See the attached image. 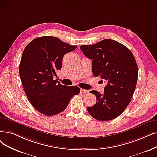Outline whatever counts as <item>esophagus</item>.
Returning <instances> with one entry per match:
<instances>
[{"instance_id":"esophagus-1","label":"esophagus","mask_w":157,"mask_h":157,"mask_svg":"<svg viewBox=\"0 0 157 157\" xmlns=\"http://www.w3.org/2000/svg\"><path fill=\"white\" fill-rule=\"evenodd\" d=\"M81 92L83 93V94H88V92H89V91L87 90L83 89V88H81Z\"/></svg>"}]
</instances>
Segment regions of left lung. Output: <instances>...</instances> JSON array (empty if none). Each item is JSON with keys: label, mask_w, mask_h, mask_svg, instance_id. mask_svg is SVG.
Returning a JSON list of instances; mask_svg holds the SVG:
<instances>
[{"label": "left lung", "mask_w": 157, "mask_h": 157, "mask_svg": "<svg viewBox=\"0 0 157 157\" xmlns=\"http://www.w3.org/2000/svg\"><path fill=\"white\" fill-rule=\"evenodd\" d=\"M85 56L92 59V72L106 81L102 94L95 90L90 92L97 101L87 110L98 121L115 119L124 111L135 90L138 68L133 54L124 45L110 39L103 40L94 45H81Z\"/></svg>", "instance_id": "left-lung-1"}]
</instances>
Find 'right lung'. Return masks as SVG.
<instances>
[{"label":"right lung","instance_id":"1","mask_svg":"<svg viewBox=\"0 0 157 157\" xmlns=\"http://www.w3.org/2000/svg\"><path fill=\"white\" fill-rule=\"evenodd\" d=\"M76 48L50 36L36 38L25 47L20 78L29 101L39 112L47 116L62 112L74 95L79 94L78 86L61 85L52 79L62 69L65 54Z\"/></svg>","mask_w":157,"mask_h":157}]
</instances>
